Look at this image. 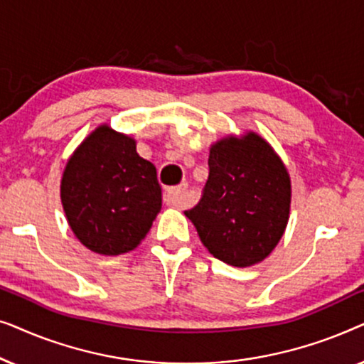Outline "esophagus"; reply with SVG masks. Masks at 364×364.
Segmentation results:
<instances>
[{
    "mask_svg": "<svg viewBox=\"0 0 364 364\" xmlns=\"http://www.w3.org/2000/svg\"><path fill=\"white\" fill-rule=\"evenodd\" d=\"M186 192H187L186 183H181V186H177V187L167 188L166 196H164V202L171 207H183L187 200Z\"/></svg>",
    "mask_w": 364,
    "mask_h": 364,
    "instance_id": "1",
    "label": "esophagus"
}]
</instances>
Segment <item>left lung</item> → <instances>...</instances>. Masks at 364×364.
<instances>
[{
  "mask_svg": "<svg viewBox=\"0 0 364 364\" xmlns=\"http://www.w3.org/2000/svg\"><path fill=\"white\" fill-rule=\"evenodd\" d=\"M290 198V177L280 157L248 132L213 144L200 200L183 213L213 257L232 267H250L280 242Z\"/></svg>",
  "mask_w": 364,
  "mask_h": 364,
  "instance_id": "1",
  "label": "left lung"
}]
</instances>
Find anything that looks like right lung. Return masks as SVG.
Returning a JSON list of instances; mask_svg holds the SVG:
<instances>
[{
	"label": "right lung",
	"mask_w": 364,
	"mask_h": 364,
	"mask_svg": "<svg viewBox=\"0 0 364 364\" xmlns=\"http://www.w3.org/2000/svg\"><path fill=\"white\" fill-rule=\"evenodd\" d=\"M74 235L89 250L121 255L136 248L161 212L157 171L136 141L101 126L76 149L61 181Z\"/></svg>",
	"instance_id": "1"
}]
</instances>
